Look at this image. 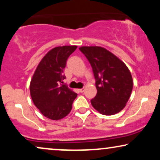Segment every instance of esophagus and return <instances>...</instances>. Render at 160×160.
<instances>
[{
	"label": "esophagus",
	"instance_id": "obj_1",
	"mask_svg": "<svg viewBox=\"0 0 160 160\" xmlns=\"http://www.w3.org/2000/svg\"><path fill=\"white\" fill-rule=\"evenodd\" d=\"M79 91H80V92H83L85 91V89H84V88H82V89H79Z\"/></svg>",
	"mask_w": 160,
	"mask_h": 160
}]
</instances>
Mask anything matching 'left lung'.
Wrapping results in <instances>:
<instances>
[{"mask_svg":"<svg viewBox=\"0 0 160 160\" xmlns=\"http://www.w3.org/2000/svg\"><path fill=\"white\" fill-rule=\"evenodd\" d=\"M95 79L97 94L91 100L92 107L104 115L122 111L131 95L133 81L126 65L115 55L101 47H82Z\"/></svg>","mask_w":160,"mask_h":160,"instance_id":"1","label":"left lung"}]
</instances>
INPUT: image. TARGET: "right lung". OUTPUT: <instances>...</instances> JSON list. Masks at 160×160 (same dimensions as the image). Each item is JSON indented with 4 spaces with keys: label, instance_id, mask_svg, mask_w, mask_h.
Returning a JSON list of instances; mask_svg holds the SVG:
<instances>
[{
    "label": "right lung",
    "instance_id": "right-lung-1",
    "mask_svg": "<svg viewBox=\"0 0 160 160\" xmlns=\"http://www.w3.org/2000/svg\"><path fill=\"white\" fill-rule=\"evenodd\" d=\"M77 46L55 47L47 53L37 68L30 83L32 101L41 113L52 120L64 118L71 112L78 94L63 83L64 69Z\"/></svg>",
    "mask_w": 160,
    "mask_h": 160
}]
</instances>
